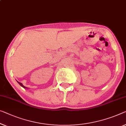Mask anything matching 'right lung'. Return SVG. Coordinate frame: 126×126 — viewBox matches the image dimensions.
<instances>
[{
	"instance_id": "add662e5",
	"label": "right lung",
	"mask_w": 126,
	"mask_h": 126,
	"mask_svg": "<svg viewBox=\"0 0 126 126\" xmlns=\"http://www.w3.org/2000/svg\"><path fill=\"white\" fill-rule=\"evenodd\" d=\"M17 82H18V84H20V85H21V87H23L24 88H25H25H27V87H25V86H24L23 85H22V83H21V82H18V81H17Z\"/></svg>"
}]
</instances>
